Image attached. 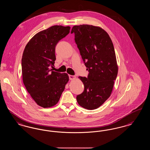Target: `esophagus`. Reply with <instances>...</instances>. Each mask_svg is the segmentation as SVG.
<instances>
[{"instance_id": "1", "label": "esophagus", "mask_w": 150, "mask_h": 150, "mask_svg": "<svg viewBox=\"0 0 150 150\" xmlns=\"http://www.w3.org/2000/svg\"><path fill=\"white\" fill-rule=\"evenodd\" d=\"M76 78V77L75 76H73V75H69V79L70 80H74Z\"/></svg>"}]
</instances>
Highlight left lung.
Segmentation results:
<instances>
[{
  "mask_svg": "<svg viewBox=\"0 0 150 150\" xmlns=\"http://www.w3.org/2000/svg\"><path fill=\"white\" fill-rule=\"evenodd\" d=\"M71 33L87 67V78L79 76L84 85L83 93L76 96L83 108L93 110L100 107L110 96L118 67L114 46L107 32L98 26L74 25Z\"/></svg>",
  "mask_w": 150,
  "mask_h": 150,
  "instance_id": "8db88e82",
  "label": "left lung"
}]
</instances>
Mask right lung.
<instances>
[{"label":"right lung","instance_id":"1","mask_svg":"<svg viewBox=\"0 0 150 150\" xmlns=\"http://www.w3.org/2000/svg\"><path fill=\"white\" fill-rule=\"evenodd\" d=\"M69 26L54 25L36 33L24 48L22 72L24 86L37 105L43 108L55 105L69 80L66 73L52 71L55 47L67 36Z\"/></svg>","mask_w":150,"mask_h":150}]
</instances>
